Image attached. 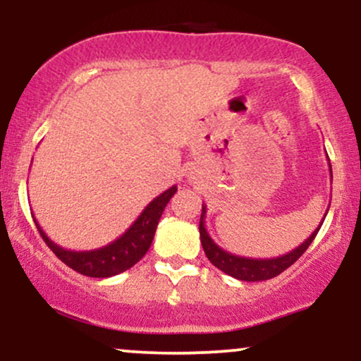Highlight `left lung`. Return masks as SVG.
I'll use <instances>...</instances> for the list:
<instances>
[{
    "label": "left lung",
    "mask_w": 361,
    "mask_h": 361,
    "mask_svg": "<svg viewBox=\"0 0 361 361\" xmlns=\"http://www.w3.org/2000/svg\"><path fill=\"white\" fill-rule=\"evenodd\" d=\"M329 173H331V181H333V169H331V163H329ZM205 214H207V207L202 205L200 227H198V229H200V241H202V246H204L207 258H209L210 263H212L214 267H217L221 271L227 273V275L233 276V279H238L243 281H263V280L275 279V276L280 275L281 271H285L288 267H292V264L295 263V261L299 259L305 252V250L310 246V243L314 241V238L317 235L319 229H321L322 222H324L321 221L317 229L314 231V233L300 244V246H297L295 250L287 252V255H281V256H276V258H268V259H256V258H244V256L233 255V252L222 250L221 246H217L205 229ZM326 214H324V219H326Z\"/></svg>",
    "instance_id": "8db88e82"
}]
</instances>
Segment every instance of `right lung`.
I'll return each mask as SVG.
<instances>
[{"label": "right lung", "mask_w": 361, "mask_h": 361, "mask_svg": "<svg viewBox=\"0 0 361 361\" xmlns=\"http://www.w3.org/2000/svg\"><path fill=\"white\" fill-rule=\"evenodd\" d=\"M176 186H171L166 192L161 193L159 197H156L142 210V214L135 219L134 224L128 227L126 233L115 239L114 243L98 247V250L71 251L61 247L59 244H56L47 238V234L44 233L42 227L39 226L35 219L34 221L45 244L51 247L54 255L62 263H66L69 268L81 273V275L93 276V279H109V276L118 275V273L132 268L146 255L152 239H154L157 222H159L161 215H163L164 207L168 205L169 198L176 193Z\"/></svg>", "instance_id": "1"}]
</instances>
